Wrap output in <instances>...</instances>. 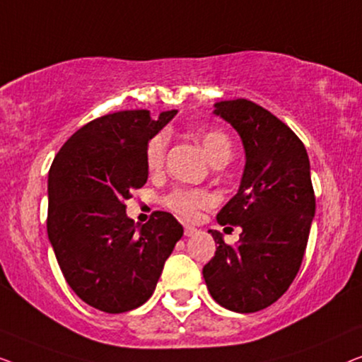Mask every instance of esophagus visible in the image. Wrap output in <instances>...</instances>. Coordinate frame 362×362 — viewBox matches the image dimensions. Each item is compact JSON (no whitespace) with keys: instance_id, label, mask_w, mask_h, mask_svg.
Instances as JSON below:
<instances>
[{"instance_id":"obj_1","label":"esophagus","mask_w":362,"mask_h":362,"mask_svg":"<svg viewBox=\"0 0 362 362\" xmlns=\"http://www.w3.org/2000/svg\"><path fill=\"white\" fill-rule=\"evenodd\" d=\"M197 228L195 226H190V225H185V230H183V233H185V236H193V234H197Z\"/></svg>"}]
</instances>
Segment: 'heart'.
I'll return each mask as SVG.
<instances>
[{
	"instance_id": "1",
	"label": "heart",
	"mask_w": 362,
	"mask_h": 362,
	"mask_svg": "<svg viewBox=\"0 0 362 362\" xmlns=\"http://www.w3.org/2000/svg\"><path fill=\"white\" fill-rule=\"evenodd\" d=\"M197 139L205 149L213 164H226L231 157L233 144L225 132L216 129H206L197 132ZM167 146L169 137L165 132H157L147 141L144 149V164L151 174H157L164 169ZM165 206L182 218H193L200 208H205L211 203V197L206 192L190 190V188H175L165 197Z\"/></svg>"
}]
</instances>
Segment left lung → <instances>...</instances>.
I'll return each instance as SVG.
<instances>
[{
	"mask_svg": "<svg viewBox=\"0 0 362 362\" xmlns=\"http://www.w3.org/2000/svg\"><path fill=\"white\" fill-rule=\"evenodd\" d=\"M213 113L238 131L246 152L239 190L216 215L243 233L230 246L208 231L218 247L203 277L221 307L254 313L277 302L302 266L315 216L310 160L298 136L252 101H220Z\"/></svg>",
	"mask_w": 362,
	"mask_h": 362,
	"instance_id": "obj_1",
	"label": "left lung"
}]
</instances>
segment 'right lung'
Returning a JSON list of instances; mask_svg holds the SVG:
<instances>
[{
	"label": "right lung",
	"mask_w": 362,
	"mask_h": 362,
	"mask_svg": "<svg viewBox=\"0 0 362 362\" xmlns=\"http://www.w3.org/2000/svg\"><path fill=\"white\" fill-rule=\"evenodd\" d=\"M177 115L147 110L105 115L62 146L49 170L47 234L65 281L90 307L124 313L154 293L167 257L183 234L170 213L146 225L126 215L124 200L147 182L144 149Z\"/></svg>",
	"instance_id": "obj_1"
}]
</instances>
